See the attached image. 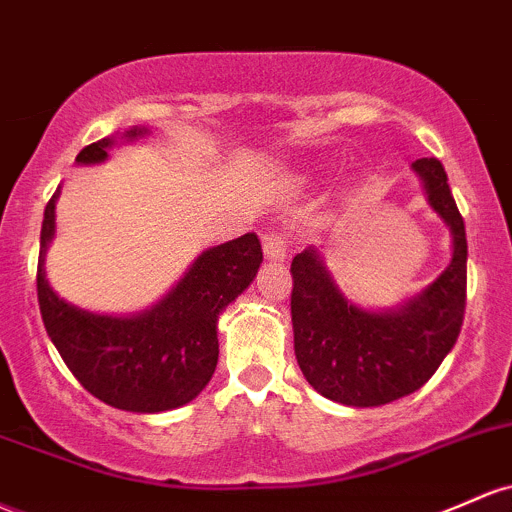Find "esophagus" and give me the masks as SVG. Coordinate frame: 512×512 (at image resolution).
<instances>
[{"label":"esophagus","instance_id":"34e87169","mask_svg":"<svg viewBox=\"0 0 512 512\" xmlns=\"http://www.w3.org/2000/svg\"><path fill=\"white\" fill-rule=\"evenodd\" d=\"M262 250H265V257L269 262H286L289 257V240L284 235H267L265 243H262Z\"/></svg>","mask_w":512,"mask_h":512}]
</instances>
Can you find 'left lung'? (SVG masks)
Instances as JSON below:
<instances>
[{
  "instance_id": "8db88e82",
  "label": "left lung",
  "mask_w": 512,
  "mask_h": 512,
  "mask_svg": "<svg viewBox=\"0 0 512 512\" xmlns=\"http://www.w3.org/2000/svg\"><path fill=\"white\" fill-rule=\"evenodd\" d=\"M428 204L452 233L445 272L403 306L367 311L347 299L316 247L291 262L294 352L320 396L372 408L418 391L459 338L466 306V230L437 157L413 162Z\"/></svg>"
}]
</instances>
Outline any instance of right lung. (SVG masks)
<instances>
[{
  "instance_id": "1",
  "label": "right lung",
  "mask_w": 512,
  "mask_h": 512,
  "mask_svg": "<svg viewBox=\"0 0 512 512\" xmlns=\"http://www.w3.org/2000/svg\"><path fill=\"white\" fill-rule=\"evenodd\" d=\"M148 136L131 128L121 140ZM119 138L87 145L77 165H97ZM50 196L38 255V306L50 340L67 369L99 401L131 413H160L184 406L204 391L218 362V316L250 286L262 262L255 233H245L201 252L170 294L138 316H101L67 303L46 279V250L55 235V201Z\"/></svg>"
}]
</instances>
